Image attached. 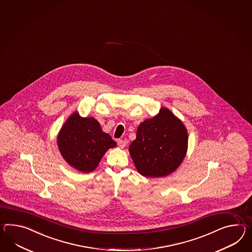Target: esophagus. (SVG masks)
Returning <instances> with one entry per match:
<instances>
[{"instance_id":"obj_1","label":"esophagus","mask_w":252,"mask_h":252,"mask_svg":"<svg viewBox=\"0 0 252 252\" xmlns=\"http://www.w3.org/2000/svg\"><path fill=\"white\" fill-rule=\"evenodd\" d=\"M117 145L119 148H124L126 146V140H123V139H118L117 140Z\"/></svg>"}]
</instances>
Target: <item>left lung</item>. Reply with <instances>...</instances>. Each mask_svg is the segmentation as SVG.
Instances as JSON below:
<instances>
[{
    "label": "left lung",
    "mask_w": 252,
    "mask_h": 252,
    "mask_svg": "<svg viewBox=\"0 0 252 252\" xmlns=\"http://www.w3.org/2000/svg\"><path fill=\"white\" fill-rule=\"evenodd\" d=\"M189 135L183 122L166 107L142 122L129 153L139 174L162 178L175 171L188 151Z\"/></svg>",
    "instance_id": "1"
}]
</instances>
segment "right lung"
<instances>
[{
    "mask_svg": "<svg viewBox=\"0 0 252 252\" xmlns=\"http://www.w3.org/2000/svg\"><path fill=\"white\" fill-rule=\"evenodd\" d=\"M57 146L70 166L90 173L97 167L108 149L117 147V143L102 131L95 118L82 117L78 112H74L58 133Z\"/></svg>",
    "mask_w": 252,
    "mask_h": 252,
    "instance_id": "add662e5",
    "label": "right lung"
}]
</instances>
